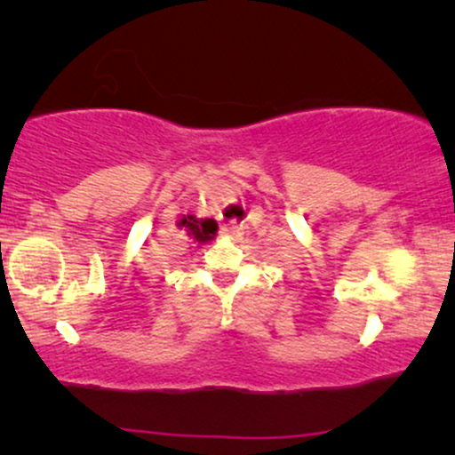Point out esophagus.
Listing matches in <instances>:
<instances>
[{"instance_id":"34e87169","label":"esophagus","mask_w":455,"mask_h":455,"mask_svg":"<svg viewBox=\"0 0 455 455\" xmlns=\"http://www.w3.org/2000/svg\"><path fill=\"white\" fill-rule=\"evenodd\" d=\"M238 234H240V228H238V223H235V221L226 223V226H221V229H220V238L221 240L235 238V235H238Z\"/></svg>"}]
</instances>
